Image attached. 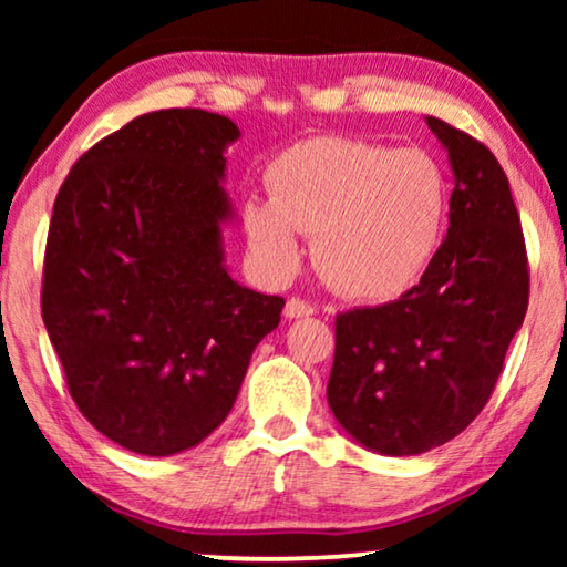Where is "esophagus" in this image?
<instances>
[{"instance_id":"esophagus-1","label":"esophagus","mask_w":567,"mask_h":567,"mask_svg":"<svg viewBox=\"0 0 567 567\" xmlns=\"http://www.w3.org/2000/svg\"><path fill=\"white\" fill-rule=\"evenodd\" d=\"M284 315L289 317V320H293V317H309V315H315V307L309 305V301H305V299L291 297L289 301H286Z\"/></svg>"}]
</instances>
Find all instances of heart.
<instances>
[{
  "label": "heart",
  "instance_id": "b5f03b06",
  "mask_svg": "<svg viewBox=\"0 0 567 567\" xmlns=\"http://www.w3.org/2000/svg\"><path fill=\"white\" fill-rule=\"evenodd\" d=\"M268 200H247L252 252L291 274L299 235L315 237L324 281L359 301H392L413 289L444 239L452 188L423 150L351 136H315L278 154L266 173Z\"/></svg>",
  "mask_w": 567,
  "mask_h": 567
}]
</instances>
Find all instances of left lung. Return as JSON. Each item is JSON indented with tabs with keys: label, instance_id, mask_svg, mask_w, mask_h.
I'll list each match as a JSON object with an SVG mask.
<instances>
[{
	"label": "left lung",
	"instance_id": "obj_1",
	"mask_svg": "<svg viewBox=\"0 0 567 567\" xmlns=\"http://www.w3.org/2000/svg\"><path fill=\"white\" fill-rule=\"evenodd\" d=\"M454 169L449 231L413 289L336 317L328 402L367 449L423 454L487 405L529 307V258L508 177L475 136L425 118Z\"/></svg>",
	"mask_w": 567,
	"mask_h": 567
}]
</instances>
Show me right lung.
<instances>
[{
  "label": "right lung",
  "mask_w": 567,
  "mask_h": 567,
  "mask_svg": "<svg viewBox=\"0 0 567 567\" xmlns=\"http://www.w3.org/2000/svg\"><path fill=\"white\" fill-rule=\"evenodd\" d=\"M229 118L198 107L138 115L61 183L43 255L41 315L66 390L128 452L169 456L235 405L281 297L224 268Z\"/></svg>",
  "instance_id": "add662e5"
}]
</instances>
